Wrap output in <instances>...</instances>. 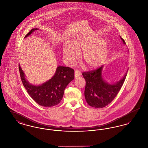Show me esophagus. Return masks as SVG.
I'll return each instance as SVG.
<instances>
[{
  "label": "esophagus",
  "instance_id": "obj_1",
  "mask_svg": "<svg viewBox=\"0 0 148 148\" xmlns=\"http://www.w3.org/2000/svg\"><path fill=\"white\" fill-rule=\"evenodd\" d=\"M80 72H79V71H75V73H74V76H75V78H77V77H78L79 76H80Z\"/></svg>",
  "mask_w": 148,
  "mask_h": 148
}]
</instances>
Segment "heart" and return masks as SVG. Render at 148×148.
<instances>
[{
	"instance_id": "heart-1",
	"label": "heart",
	"mask_w": 148,
	"mask_h": 148,
	"mask_svg": "<svg viewBox=\"0 0 148 148\" xmlns=\"http://www.w3.org/2000/svg\"><path fill=\"white\" fill-rule=\"evenodd\" d=\"M82 54V60L88 69H94L101 65L108 55V48L104 40L100 37L91 35H80L66 45L63 49L64 60L69 65L74 63Z\"/></svg>"
}]
</instances>
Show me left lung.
Segmentation results:
<instances>
[{"label": "left lung", "mask_w": 148, "mask_h": 148, "mask_svg": "<svg viewBox=\"0 0 148 148\" xmlns=\"http://www.w3.org/2000/svg\"><path fill=\"white\" fill-rule=\"evenodd\" d=\"M124 44V40L120 36ZM103 66L94 71L83 72L82 75L85 80V98L87 103L96 108H101L110 104L123 86L127 75V73L119 82L109 84L102 77Z\"/></svg>", "instance_id": "obj_1"}]
</instances>
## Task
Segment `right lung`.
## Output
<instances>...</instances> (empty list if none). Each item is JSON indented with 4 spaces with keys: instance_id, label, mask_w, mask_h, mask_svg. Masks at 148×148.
<instances>
[{
    "instance_id": "1",
    "label": "right lung",
    "mask_w": 148,
    "mask_h": 148,
    "mask_svg": "<svg viewBox=\"0 0 148 148\" xmlns=\"http://www.w3.org/2000/svg\"><path fill=\"white\" fill-rule=\"evenodd\" d=\"M39 29H32L25 35L28 37ZM22 83L29 95L39 105L50 107L58 104L62 100L64 92L68 84L74 79V71L69 67L58 66L54 76L42 85H35L29 83L19 64Z\"/></svg>"
}]
</instances>
